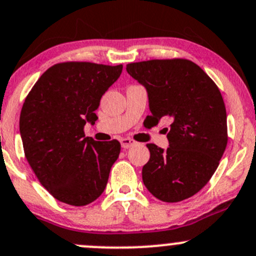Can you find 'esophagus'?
Listing matches in <instances>:
<instances>
[{
  "label": "esophagus",
  "mask_w": 256,
  "mask_h": 256,
  "mask_svg": "<svg viewBox=\"0 0 256 256\" xmlns=\"http://www.w3.org/2000/svg\"><path fill=\"white\" fill-rule=\"evenodd\" d=\"M120 142H121V147H122V148H125V150L130 148V147L135 146V144H136V142L134 141V140H131V138H121Z\"/></svg>",
  "instance_id": "esophagus-1"
}]
</instances>
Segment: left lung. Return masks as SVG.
Here are the masks:
<instances>
[{
	"instance_id": "8db88e82",
	"label": "left lung",
	"mask_w": 256,
	"mask_h": 256,
	"mask_svg": "<svg viewBox=\"0 0 256 256\" xmlns=\"http://www.w3.org/2000/svg\"><path fill=\"white\" fill-rule=\"evenodd\" d=\"M126 71L148 94V126L170 118L166 150L148 144L142 168L148 192L164 202L192 198L208 182L227 147V112L218 87L185 58L128 64Z\"/></svg>"
}]
</instances>
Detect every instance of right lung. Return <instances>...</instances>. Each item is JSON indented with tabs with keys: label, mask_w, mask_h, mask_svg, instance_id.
Masks as SVG:
<instances>
[{
	"label": "right lung",
	"mask_w": 256,
	"mask_h": 256,
	"mask_svg": "<svg viewBox=\"0 0 256 256\" xmlns=\"http://www.w3.org/2000/svg\"><path fill=\"white\" fill-rule=\"evenodd\" d=\"M122 64H56L36 80L22 106L24 154L40 184L72 206L93 202L104 192L120 153L118 140L86 137L103 94L120 77Z\"/></svg>",
	"instance_id": "right-lung-1"
}]
</instances>
